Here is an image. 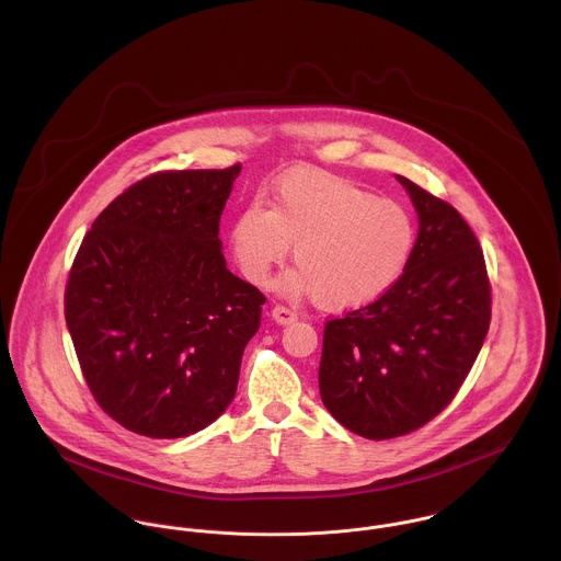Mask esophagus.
<instances>
[{
  "instance_id": "esophagus-1",
  "label": "esophagus",
  "mask_w": 561,
  "mask_h": 561,
  "mask_svg": "<svg viewBox=\"0 0 561 561\" xmlns=\"http://www.w3.org/2000/svg\"><path fill=\"white\" fill-rule=\"evenodd\" d=\"M272 320L276 321V323H280V325H287V323H294V321L298 320V313L291 311V309H287V307L276 305V307L272 309Z\"/></svg>"
}]
</instances>
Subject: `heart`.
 Segmentation results:
<instances>
[{"instance_id":"1","label":"heart","mask_w":561,"mask_h":561,"mask_svg":"<svg viewBox=\"0 0 561 561\" xmlns=\"http://www.w3.org/2000/svg\"><path fill=\"white\" fill-rule=\"evenodd\" d=\"M416 240L412 216L396 201L339 174L296 170L272 190L270 209L248 205L229 229L241 276L263 285L294 243L296 267L276 289L313 296L325 311L365 307L400 280Z\"/></svg>"}]
</instances>
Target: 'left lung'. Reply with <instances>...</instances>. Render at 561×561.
I'll return each instance as SVG.
<instances>
[{"mask_svg": "<svg viewBox=\"0 0 561 561\" xmlns=\"http://www.w3.org/2000/svg\"><path fill=\"white\" fill-rule=\"evenodd\" d=\"M419 233L400 280L323 330L320 393L350 432L385 440L434 419L462 387L490 325L480 241L445 201L396 174Z\"/></svg>", "mask_w": 561, "mask_h": 561, "instance_id": "8db88e82", "label": "left lung"}]
</instances>
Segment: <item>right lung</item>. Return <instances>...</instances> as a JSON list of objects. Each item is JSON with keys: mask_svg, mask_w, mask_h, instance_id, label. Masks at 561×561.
I'll list each match as a JSON object with an SVG mask.
<instances>
[{"mask_svg": "<svg viewBox=\"0 0 561 561\" xmlns=\"http://www.w3.org/2000/svg\"><path fill=\"white\" fill-rule=\"evenodd\" d=\"M241 165L158 172L81 241L65 316L99 405L149 438H183L236 398L263 294L227 270L220 216Z\"/></svg>", "mask_w": 561, "mask_h": 561, "instance_id": "right-lung-1", "label": "right lung"}]
</instances>
